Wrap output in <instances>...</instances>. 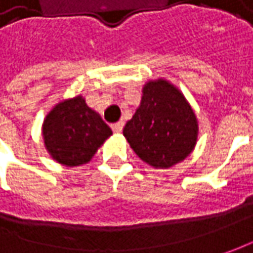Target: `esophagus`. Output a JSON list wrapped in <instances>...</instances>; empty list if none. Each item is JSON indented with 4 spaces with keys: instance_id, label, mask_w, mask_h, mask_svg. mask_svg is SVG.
<instances>
[{
    "instance_id": "esophagus-1",
    "label": "esophagus",
    "mask_w": 253,
    "mask_h": 253,
    "mask_svg": "<svg viewBox=\"0 0 253 253\" xmlns=\"http://www.w3.org/2000/svg\"><path fill=\"white\" fill-rule=\"evenodd\" d=\"M122 128H124V122H117V124H112L111 125V129L115 133H121L122 132Z\"/></svg>"
}]
</instances>
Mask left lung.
<instances>
[{
  "mask_svg": "<svg viewBox=\"0 0 253 253\" xmlns=\"http://www.w3.org/2000/svg\"><path fill=\"white\" fill-rule=\"evenodd\" d=\"M133 152L156 169H169L193 152L199 122L191 105L168 80H149L141 104L124 128Z\"/></svg>",
  "mask_w": 253,
  "mask_h": 253,
  "instance_id": "8db88e82",
  "label": "left lung"
}]
</instances>
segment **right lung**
Instances as JSON below:
<instances>
[{
  "instance_id": "right-lung-1",
  "label": "right lung",
  "mask_w": 253,
  "mask_h": 253,
  "mask_svg": "<svg viewBox=\"0 0 253 253\" xmlns=\"http://www.w3.org/2000/svg\"><path fill=\"white\" fill-rule=\"evenodd\" d=\"M46 151L63 166H82L112 135L98 112L91 110L82 95L56 104L42 125Z\"/></svg>"
}]
</instances>
